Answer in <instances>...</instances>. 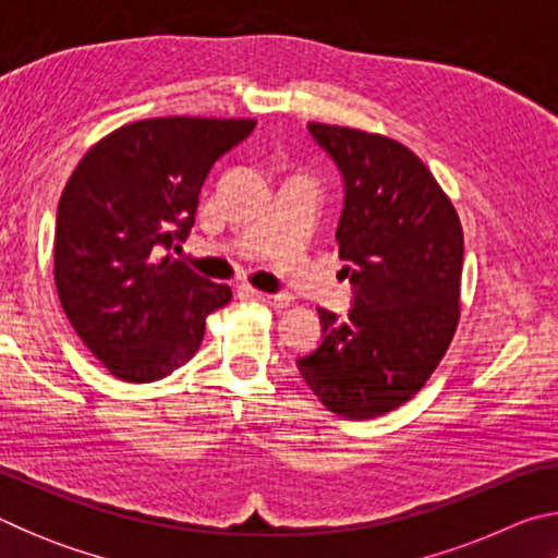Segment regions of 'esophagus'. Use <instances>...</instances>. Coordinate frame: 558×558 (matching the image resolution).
<instances>
[{
    "instance_id": "esophagus-1",
    "label": "esophagus",
    "mask_w": 558,
    "mask_h": 558,
    "mask_svg": "<svg viewBox=\"0 0 558 558\" xmlns=\"http://www.w3.org/2000/svg\"><path fill=\"white\" fill-rule=\"evenodd\" d=\"M256 298H258L260 302H266V305L276 307V310L290 305V298L282 295V292H256Z\"/></svg>"
}]
</instances>
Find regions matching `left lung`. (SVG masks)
Instances as JSON below:
<instances>
[{"label":"left lung","instance_id":"obj_1","mask_svg":"<svg viewBox=\"0 0 558 558\" xmlns=\"http://www.w3.org/2000/svg\"><path fill=\"white\" fill-rule=\"evenodd\" d=\"M307 130L344 182L335 239L354 307L317 310L323 342L298 369L329 411L376 418L423 389L456 335L460 219L409 147L323 122Z\"/></svg>","mask_w":558,"mask_h":558}]
</instances>
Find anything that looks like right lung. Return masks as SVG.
I'll list each match as a JSON object with an SVG mask.
<instances>
[{
	"label": "right lung",
	"mask_w": 558,
	"mask_h": 558,
	"mask_svg": "<svg viewBox=\"0 0 558 558\" xmlns=\"http://www.w3.org/2000/svg\"><path fill=\"white\" fill-rule=\"evenodd\" d=\"M256 120L153 118L110 132L65 184L53 278L65 317L122 381L149 384L196 354L204 325L231 300L184 260L159 256L194 226L211 167Z\"/></svg>",
	"instance_id": "add662e5"
}]
</instances>
